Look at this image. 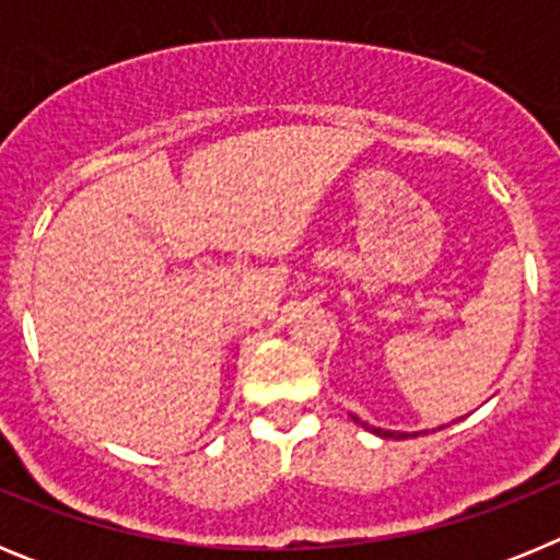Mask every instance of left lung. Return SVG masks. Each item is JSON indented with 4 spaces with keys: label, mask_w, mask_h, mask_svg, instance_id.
Listing matches in <instances>:
<instances>
[{
    "label": "left lung",
    "mask_w": 560,
    "mask_h": 560,
    "mask_svg": "<svg viewBox=\"0 0 560 560\" xmlns=\"http://www.w3.org/2000/svg\"><path fill=\"white\" fill-rule=\"evenodd\" d=\"M375 434H381V438H393V440H404L407 434H400V432H381V429H373Z\"/></svg>",
    "instance_id": "1"
}]
</instances>
